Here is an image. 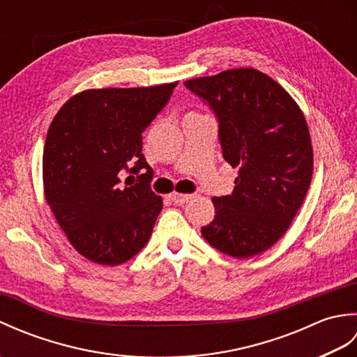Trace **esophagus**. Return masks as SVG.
<instances>
[{
  "label": "esophagus",
  "mask_w": 357,
  "mask_h": 357,
  "mask_svg": "<svg viewBox=\"0 0 357 357\" xmlns=\"http://www.w3.org/2000/svg\"><path fill=\"white\" fill-rule=\"evenodd\" d=\"M170 198H172V201L174 204H179V206H183V204L188 202V201L193 198V195H188V193H172Z\"/></svg>",
  "instance_id": "obj_1"
}]
</instances>
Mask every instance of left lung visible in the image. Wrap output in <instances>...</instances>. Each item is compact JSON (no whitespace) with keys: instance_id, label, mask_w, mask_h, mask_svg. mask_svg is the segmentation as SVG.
<instances>
[{"instance_id":"left-lung-1","label":"left lung","mask_w":357,"mask_h":357,"mask_svg":"<svg viewBox=\"0 0 357 357\" xmlns=\"http://www.w3.org/2000/svg\"><path fill=\"white\" fill-rule=\"evenodd\" d=\"M184 84L215 110L224 159L239 169L231 195L211 199L216 215L202 236L233 257L259 255L282 238L312 183L304 113L282 86L250 67Z\"/></svg>"}]
</instances>
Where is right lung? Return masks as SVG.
Instances as JSON below:
<instances>
[{
	"label": "right lung",
	"instance_id": "right-lung-1",
	"mask_svg": "<svg viewBox=\"0 0 357 357\" xmlns=\"http://www.w3.org/2000/svg\"><path fill=\"white\" fill-rule=\"evenodd\" d=\"M178 81L130 89H89L53 118L43 155L45 201L73 248L101 265H119L147 244L162 198L150 190L142 132ZM141 172L121 189L119 172Z\"/></svg>",
	"mask_w": 357,
	"mask_h": 357
}]
</instances>
